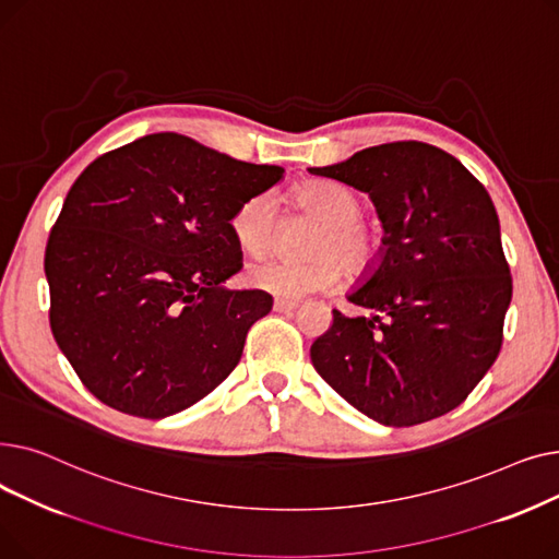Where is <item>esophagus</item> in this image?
Returning <instances> with one entry per match:
<instances>
[{"instance_id": "1", "label": "esophagus", "mask_w": 559, "mask_h": 559, "mask_svg": "<svg viewBox=\"0 0 559 559\" xmlns=\"http://www.w3.org/2000/svg\"><path fill=\"white\" fill-rule=\"evenodd\" d=\"M299 304L297 301H289V299H274V310L276 312H287V310H295Z\"/></svg>"}]
</instances>
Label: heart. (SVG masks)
Wrapping results in <instances>:
<instances>
[{
  "instance_id": "obj_1",
  "label": "heart",
  "mask_w": 559,
  "mask_h": 559,
  "mask_svg": "<svg viewBox=\"0 0 559 559\" xmlns=\"http://www.w3.org/2000/svg\"><path fill=\"white\" fill-rule=\"evenodd\" d=\"M301 211L319 217L321 224L310 240L308 258H264L253 262L247 281L281 299H299L314 292L335 287L342 281L345 262L358 276L373 272L385 255V233L376 224L362 222L365 199L333 181H308L295 190ZM230 233L249 255L270 251L276 238L274 203L267 194L249 197L230 217Z\"/></svg>"
}]
</instances>
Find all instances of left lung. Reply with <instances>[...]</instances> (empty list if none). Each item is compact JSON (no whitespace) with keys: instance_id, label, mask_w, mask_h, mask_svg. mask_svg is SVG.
I'll use <instances>...</instances> for the list:
<instances>
[{"instance_id":"obj_1","label":"left lung","mask_w":559,"mask_h":559,"mask_svg":"<svg viewBox=\"0 0 559 559\" xmlns=\"http://www.w3.org/2000/svg\"><path fill=\"white\" fill-rule=\"evenodd\" d=\"M312 174L369 192L385 255L310 346L317 373L369 419L403 428L457 407L498 358L512 301L501 224L485 186L439 146H369Z\"/></svg>"}]
</instances>
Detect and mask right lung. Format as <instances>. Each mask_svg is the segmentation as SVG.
Masks as SVG:
<instances>
[{
  "label": "right lung",
  "mask_w": 559,
  "mask_h": 559,
  "mask_svg": "<svg viewBox=\"0 0 559 559\" xmlns=\"http://www.w3.org/2000/svg\"><path fill=\"white\" fill-rule=\"evenodd\" d=\"M283 176L179 133L87 165L45 249L49 324L81 383L120 413L163 419L211 394L272 310L242 270L230 217Z\"/></svg>",
  "instance_id": "right-lung-1"
}]
</instances>
